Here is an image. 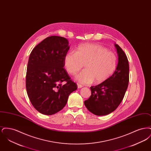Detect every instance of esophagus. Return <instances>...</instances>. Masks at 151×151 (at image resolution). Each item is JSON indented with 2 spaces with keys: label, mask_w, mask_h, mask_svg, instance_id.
Returning <instances> with one entry per match:
<instances>
[{
  "label": "esophagus",
  "mask_w": 151,
  "mask_h": 151,
  "mask_svg": "<svg viewBox=\"0 0 151 151\" xmlns=\"http://www.w3.org/2000/svg\"><path fill=\"white\" fill-rule=\"evenodd\" d=\"M82 87H83V86L78 84V88H82Z\"/></svg>",
  "instance_id": "obj_1"
}]
</instances>
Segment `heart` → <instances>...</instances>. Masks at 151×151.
I'll use <instances>...</instances> for the list:
<instances>
[{"mask_svg": "<svg viewBox=\"0 0 151 151\" xmlns=\"http://www.w3.org/2000/svg\"><path fill=\"white\" fill-rule=\"evenodd\" d=\"M85 64L86 69L76 75L81 84L101 83L109 79L116 70L117 57L115 54L99 44L85 43L79 46L75 52H68L64 57L67 71L75 74Z\"/></svg>", "mask_w": 151, "mask_h": 151, "instance_id": "heart-1", "label": "heart"}]
</instances>
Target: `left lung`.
I'll return each instance as SVG.
<instances>
[{"instance_id":"left-lung-1","label":"left lung","mask_w":151,"mask_h":151,"mask_svg":"<svg viewBox=\"0 0 151 151\" xmlns=\"http://www.w3.org/2000/svg\"><path fill=\"white\" fill-rule=\"evenodd\" d=\"M118 62L115 72L105 81L91 86V96L84 101L87 109L96 115H105L118 107L124 96L129 82V64L121 47L115 44Z\"/></svg>"}]
</instances>
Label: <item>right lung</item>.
Segmentation results:
<instances>
[{"label": "right lung", "mask_w": 151, "mask_h": 151, "mask_svg": "<svg viewBox=\"0 0 151 151\" xmlns=\"http://www.w3.org/2000/svg\"><path fill=\"white\" fill-rule=\"evenodd\" d=\"M69 49L66 38L50 36L38 43L30 54L26 89L32 105L41 114L52 115L61 110L69 95L78 89L63 68Z\"/></svg>", "instance_id": "obj_1"}]
</instances>
